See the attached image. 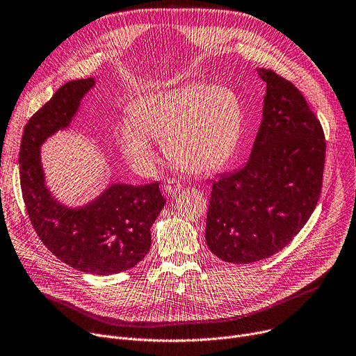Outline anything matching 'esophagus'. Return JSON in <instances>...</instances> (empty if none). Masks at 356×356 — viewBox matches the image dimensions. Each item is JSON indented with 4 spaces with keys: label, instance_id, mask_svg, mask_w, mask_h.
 Wrapping results in <instances>:
<instances>
[{
    "label": "esophagus",
    "instance_id": "obj_1",
    "mask_svg": "<svg viewBox=\"0 0 356 356\" xmlns=\"http://www.w3.org/2000/svg\"><path fill=\"white\" fill-rule=\"evenodd\" d=\"M163 188H164L165 193H169V195H177V193L181 192L183 184H181V181H179V180H176V179H168V180L164 181Z\"/></svg>",
    "mask_w": 356,
    "mask_h": 356
}]
</instances>
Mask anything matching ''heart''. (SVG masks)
<instances>
[{
    "mask_svg": "<svg viewBox=\"0 0 356 356\" xmlns=\"http://www.w3.org/2000/svg\"><path fill=\"white\" fill-rule=\"evenodd\" d=\"M243 127V106L227 87L192 83L150 92L122 122L117 141L136 165L153 160L152 140L183 172L209 173L230 157Z\"/></svg>",
    "mask_w": 356,
    "mask_h": 356,
    "instance_id": "obj_1",
    "label": "heart"
}]
</instances>
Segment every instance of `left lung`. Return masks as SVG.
I'll return each mask as SVG.
<instances>
[{
	"label": "left lung",
	"mask_w": 356,
	"mask_h": 356,
	"mask_svg": "<svg viewBox=\"0 0 356 356\" xmlns=\"http://www.w3.org/2000/svg\"><path fill=\"white\" fill-rule=\"evenodd\" d=\"M264 118L242 169L213 180L206 243L225 262L252 264L285 248L309 220L322 188L325 134L298 87L272 70Z\"/></svg>",
	"instance_id": "obj_1"
}]
</instances>
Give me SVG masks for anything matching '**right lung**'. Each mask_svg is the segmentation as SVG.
Segmentation results:
<instances>
[{"label":"right lung","instance_id":"right-lung-1","mask_svg":"<svg viewBox=\"0 0 356 356\" xmlns=\"http://www.w3.org/2000/svg\"><path fill=\"white\" fill-rule=\"evenodd\" d=\"M94 79L61 86L24 127L19 181L30 222L41 242L68 266L113 275L136 266L152 245L150 227L164 207L159 183L111 184L91 203L73 209L57 202L44 183L40 147L68 127Z\"/></svg>","mask_w":356,"mask_h":356}]
</instances>
